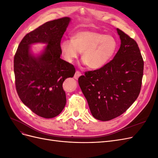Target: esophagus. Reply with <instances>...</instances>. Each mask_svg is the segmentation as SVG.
<instances>
[{
    "instance_id": "obj_1",
    "label": "esophagus",
    "mask_w": 158,
    "mask_h": 158,
    "mask_svg": "<svg viewBox=\"0 0 158 158\" xmlns=\"http://www.w3.org/2000/svg\"><path fill=\"white\" fill-rule=\"evenodd\" d=\"M81 75H82V73H81L80 72V71H78V70H76V73H75V74H74V78H75V79H78L79 76H80Z\"/></svg>"
}]
</instances>
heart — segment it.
I'll list each match as a JSON object with an SVG mask.
<instances>
[{
  "instance_id": "1",
  "label": "heart",
  "mask_w": 158,
  "mask_h": 158,
  "mask_svg": "<svg viewBox=\"0 0 158 158\" xmlns=\"http://www.w3.org/2000/svg\"><path fill=\"white\" fill-rule=\"evenodd\" d=\"M117 49V41L113 36L93 30L78 31L72 40H65L60 44L66 61L73 63L82 52L83 63L92 69L106 66L113 59Z\"/></svg>"
}]
</instances>
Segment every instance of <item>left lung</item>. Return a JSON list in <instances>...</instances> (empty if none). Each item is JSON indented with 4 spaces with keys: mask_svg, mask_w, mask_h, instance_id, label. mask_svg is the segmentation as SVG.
<instances>
[{
    "mask_svg": "<svg viewBox=\"0 0 158 158\" xmlns=\"http://www.w3.org/2000/svg\"><path fill=\"white\" fill-rule=\"evenodd\" d=\"M117 30L121 44L113 59L78 78L93 117L102 121L125 113L138 97L142 86L144 60L139 47L125 32Z\"/></svg>",
    "mask_w": 158,
    "mask_h": 158,
    "instance_id": "1",
    "label": "left lung"
}]
</instances>
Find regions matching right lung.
I'll return each mask as SVG.
<instances>
[{
    "instance_id": "add662e5",
    "label": "right lung",
    "mask_w": 158,
    "mask_h": 158,
    "mask_svg": "<svg viewBox=\"0 0 158 158\" xmlns=\"http://www.w3.org/2000/svg\"><path fill=\"white\" fill-rule=\"evenodd\" d=\"M70 21L64 17L47 22L23 38L14 58L16 89L23 103L38 116L53 118L64 109L66 98L65 79L73 77L74 66L60 58V41ZM48 44L39 56H33L30 45Z\"/></svg>"
}]
</instances>
